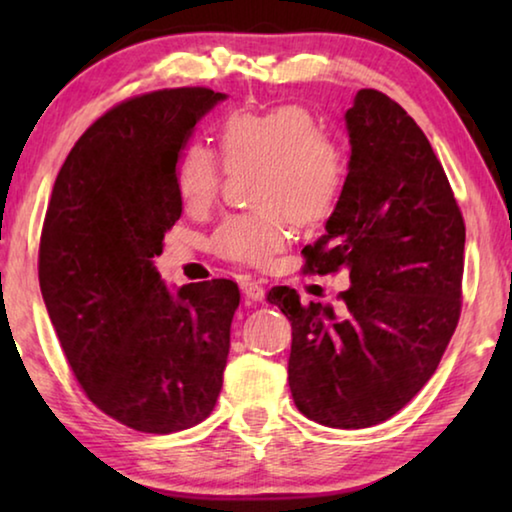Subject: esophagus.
Returning <instances> with one entry per match:
<instances>
[{
	"instance_id": "34e87169",
	"label": "esophagus",
	"mask_w": 512,
	"mask_h": 512,
	"mask_svg": "<svg viewBox=\"0 0 512 512\" xmlns=\"http://www.w3.org/2000/svg\"><path fill=\"white\" fill-rule=\"evenodd\" d=\"M239 284H241V291H244L246 298L264 300V287L259 282H255L253 277H241Z\"/></svg>"
}]
</instances>
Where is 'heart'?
<instances>
[{
  "mask_svg": "<svg viewBox=\"0 0 512 512\" xmlns=\"http://www.w3.org/2000/svg\"><path fill=\"white\" fill-rule=\"evenodd\" d=\"M221 155L198 140L176 160V192L189 212H205L219 196L228 171L255 167L253 203L223 216L210 239L216 257L266 264L291 237L293 221L311 225L336 210L348 185L345 144L305 106L232 110L219 124Z\"/></svg>",
  "mask_w": 512,
  "mask_h": 512,
  "instance_id": "b5f03b06",
  "label": "heart"
}]
</instances>
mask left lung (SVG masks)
<instances>
[{
    "label": "left lung",
    "instance_id": "1",
    "mask_svg": "<svg viewBox=\"0 0 512 512\" xmlns=\"http://www.w3.org/2000/svg\"><path fill=\"white\" fill-rule=\"evenodd\" d=\"M348 185L325 235L302 248L311 275L350 273L341 314L268 302L291 323L289 386L309 420L366 429L404 409L436 372L461 318L465 221L427 135L400 103L359 90L345 112Z\"/></svg>",
    "mask_w": 512,
    "mask_h": 512
}]
</instances>
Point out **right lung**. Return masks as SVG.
Masks as SVG:
<instances>
[{"label":"right lung","mask_w":512,"mask_h":512,"mask_svg":"<svg viewBox=\"0 0 512 512\" xmlns=\"http://www.w3.org/2000/svg\"><path fill=\"white\" fill-rule=\"evenodd\" d=\"M225 94L171 88L112 106L58 171L38 250L42 298L88 400L142 433L214 411L239 307L237 282L169 291L151 259L180 219L176 160Z\"/></svg>","instance_id":"obj_1"}]
</instances>
